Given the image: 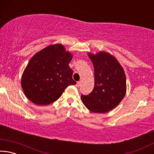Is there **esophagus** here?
<instances>
[{"label": "esophagus", "mask_w": 154, "mask_h": 154, "mask_svg": "<svg viewBox=\"0 0 154 154\" xmlns=\"http://www.w3.org/2000/svg\"><path fill=\"white\" fill-rule=\"evenodd\" d=\"M81 85H82V82H77L76 86H77V88L80 87V86H81Z\"/></svg>", "instance_id": "obj_1"}]
</instances>
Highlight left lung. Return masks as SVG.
Returning a JSON list of instances; mask_svg holds the SVG:
<instances>
[{
	"mask_svg": "<svg viewBox=\"0 0 154 154\" xmlns=\"http://www.w3.org/2000/svg\"><path fill=\"white\" fill-rule=\"evenodd\" d=\"M94 68V87L89 95H82V102L92 113H105L116 107L126 93L125 72L111 54L88 52Z\"/></svg>",
	"mask_w": 154,
	"mask_h": 154,
	"instance_id": "1",
	"label": "left lung"
}]
</instances>
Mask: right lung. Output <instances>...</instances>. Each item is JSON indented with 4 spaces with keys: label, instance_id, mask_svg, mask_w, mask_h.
Segmentation results:
<instances>
[{
    "label": "right lung",
    "instance_id": "obj_1",
    "mask_svg": "<svg viewBox=\"0 0 154 154\" xmlns=\"http://www.w3.org/2000/svg\"><path fill=\"white\" fill-rule=\"evenodd\" d=\"M72 54L60 43L46 47L28 62L21 78L25 96L36 105H48L62 96L72 79V70L69 66Z\"/></svg>",
    "mask_w": 154,
    "mask_h": 154
}]
</instances>
